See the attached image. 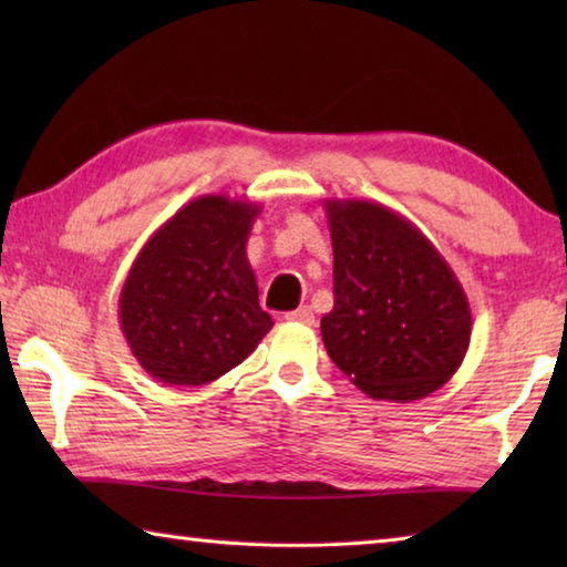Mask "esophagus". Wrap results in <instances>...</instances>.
<instances>
[{"label":"esophagus","mask_w":567,"mask_h":567,"mask_svg":"<svg viewBox=\"0 0 567 567\" xmlns=\"http://www.w3.org/2000/svg\"><path fill=\"white\" fill-rule=\"evenodd\" d=\"M285 318H287V320H292V322L312 324V322H315V312H312V307H310V305H302V307H297V310L287 312Z\"/></svg>","instance_id":"esophagus-1"}]
</instances>
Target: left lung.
Segmentation results:
<instances>
[{
  "label": "left lung",
  "mask_w": 567,
  "mask_h": 567,
  "mask_svg": "<svg viewBox=\"0 0 567 567\" xmlns=\"http://www.w3.org/2000/svg\"><path fill=\"white\" fill-rule=\"evenodd\" d=\"M334 305L320 320L332 362L375 400L427 398L465 360L463 285L420 229L370 199H328Z\"/></svg>",
  "instance_id": "1"
}]
</instances>
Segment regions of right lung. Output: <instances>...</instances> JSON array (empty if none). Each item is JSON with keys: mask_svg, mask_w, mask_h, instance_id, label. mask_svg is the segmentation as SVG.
<instances>
[{"mask_svg": "<svg viewBox=\"0 0 567 567\" xmlns=\"http://www.w3.org/2000/svg\"><path fill=\"white\" fill-rule=\"evenodd\" d=\"M260 209L249 199L203 195L140 249L120 292V328L147 375L165 385H207L272 330L247 260Z\"/></svg>", "mask_w": 567, "mask_h": 567, "instance_id": "add662e5", "label": "right lung"}]
</instances>
